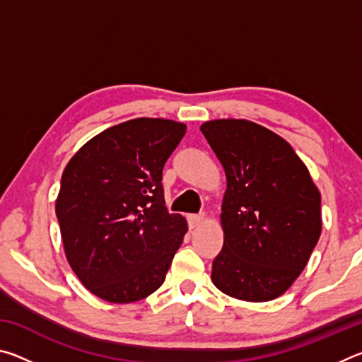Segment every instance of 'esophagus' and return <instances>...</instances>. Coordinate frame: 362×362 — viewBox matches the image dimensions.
Masks as SVG:
<instances>
[{
	"instance_id": "esophagus-1",
	"label": "esophagus",
	"mask_w": 362,
	"mask_h": 362,
	"mask_svg": "<svg viewBox=\"0 0 362 362\" xmlns=\"http://www.w3.org/2000/svg\"><path fill=\"white\" fill-rule=\"evenodd\" d=\"M204 222V216L203 214H192L188 216V225L189 228H198V226Z\"/></svg>"
}]
</instances>
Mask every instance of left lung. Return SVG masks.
I'll list each match as a JSON object with an SVG mask.
<instances>
[{
  "label": "left lung",
  "mask_w": 362,
  "mask_h": 362,
  "mask_svg": "<svg viewBox=\"0 0 362 362\" xmlns=\"http://www.w3.org/2000/svg\"><path fill=\"white\" fill-rule=\"evenodd\" d=\"M201 132L226 175L214 286L246 302L283 296L320 240V189L292 146L257 122L214 119Z\"/></svg>",
  "instance_id": "obj_1"
}]
</instances>
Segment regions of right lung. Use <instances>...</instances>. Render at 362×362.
I'll list each match as a JSON object with an SVG mask.
<instances>
[{
  "mask_svg": "<svg viewBox=\"0 0 362 362\" xmlns=\"http://www.w3.org/2000/svg\"><path fill=\"white\" fill-rule=\"evenodd\" d=\"M185 131L173 119L124 121L65 166L56 201L65 257L99 298L139 302L164 283L188 226L168 211L163 168Z\"/></svg>",
  "mask_w": 362,
  "mask_h": 362,
  "instance_id": "1",
  "label": "right lung"
}]
</instances>
